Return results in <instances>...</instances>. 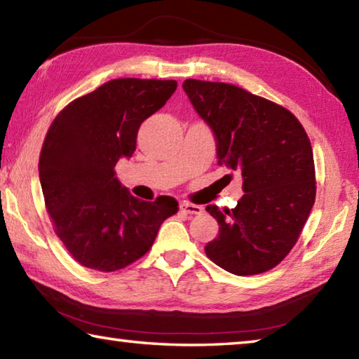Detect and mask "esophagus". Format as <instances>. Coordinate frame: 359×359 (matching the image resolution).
Instances as JSON below:
<instances>
[{"instance_id": "esophagus-1", "label": "esophagus", "mask_w": 359, "mask_h": 359, "mask_svg": "<svg viewBox=\"0 0 359 359\" xmlns=\"http://www.w3.org/2000/svg\"><path fill=\"white\" fill-rule=\"evenodd\" d=\"M180 212L188 215H201L203 214V208L198 204H191V203H182L180 204Z\"/></svg>"}]
</instances>
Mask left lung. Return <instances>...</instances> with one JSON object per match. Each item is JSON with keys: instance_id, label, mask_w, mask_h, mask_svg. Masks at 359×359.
<instances>
[{"instance_id": "8db88e82", "label": "left lung", "mask_w": 359, "mask_h": 359, "mask_svg": "<svg viewBox=\"0 0 359 359\" xmlns=\"http://www.w3.org/2000/svg\"><path fill=\"white\" fill-rule=\"evenodd\" d=\"M182 87L214 131L218 165L244 180L234 209L205 208L220 226L205 255L236 276L269 271L294 247L315 203L307 133L288 109L236 85L187 79Z\"/></svg>"}]
</instances>
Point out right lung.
<instances>
[{
  "label": "right lung",
  "instance_id": "1",
  "mask_svg": "<svg viewBox=\"0 0 359 359\" xmlns=\"http://www.w3.org/2000/svg\"><path fill=\"white\" fill-rule=\"evenodd\" d=\"M175 81L115 79L71 101L48 128L39 156L46 209L71 257L88 269L114 272L154 245L179 203L142 201L121 187L114 168L136 150L145 118L166 104Z\"/></svg>",
  "mask_w": 359,
  "mask_h": 359
}]
</instances>
